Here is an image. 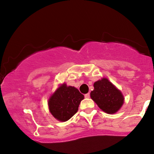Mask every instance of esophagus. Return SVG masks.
Returning a JSON list of instances; mask_svg holds the SVG:
<instances>
[{
  "label": "esophagus",
  "instance_id": "34e87169",
  "mask_svg": "<svg viewBox=\"0 0 154 154\" xmlns=\"http://www.w3.org/2000/svg\"><path fill=\"white\" fill-rule=\"evenodd\" d=\"M85 98H90V93H87V94L85 95Z\"/></svg>",
  "mask_w": 154,
  "mask_h": 154
}]
</instances>
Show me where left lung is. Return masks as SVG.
<instances>
[{
	"label": "left lung",
	"mask_w": 154,
	"mask_h": 154,
	"mask_svg": "<svg viewBox=\"0 0 154 154\" xmlns=\"http://www.w3.org/2000/svg\"><path fill=\"white\" fill-rule=\"evenodd\" d=\"M91 97L98 107L108 114H114L124 103L123 95L109 79L103 78L94 83Z\"/></svg>",
	"instance_id": "1"
}]
</instances>
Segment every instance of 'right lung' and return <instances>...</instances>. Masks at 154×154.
I'll use <instances>...</instances> for the list:
<instances>
[{"instance_id": "obj_1", "label": "right lung", "mask_w": 154, "mask_h": 154, "mask_svg": "<svg viewBox=\"0 0 154 154\" xmlns=\"http://www.w3.org/2000/svg\"><path fill=\"white\" fill-rule=\"evenodd\" d=\"M82 99L84 95L77 88L63 84L49 99V109L56 119L66 122L77 112Z\"/></svg>"}]
</instances>
